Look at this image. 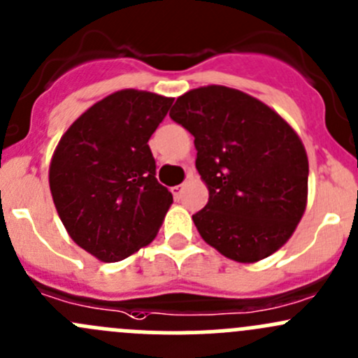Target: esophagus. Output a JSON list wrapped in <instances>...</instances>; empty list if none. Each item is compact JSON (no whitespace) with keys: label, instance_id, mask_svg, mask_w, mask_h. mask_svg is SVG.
Listing matches in <instances>:
<instances>
[{"label":"esophagus","instance_id":"esophagus-1","mask_svg":"<svg viewBox=\"0 0 358 358\" xmlns=\"http://www.w3.org/2000/svg\"><path fill=\"white\" fill-rule=\"evenodd\" d=\"M171 192H173V197H175V199H180V197H182V192H183V185L173 187Z\"/></svg>","mask_w":358,"mask_h":358}]
</instances>
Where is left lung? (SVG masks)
<instances>
[{
	"instance_id": "8db88e82",
	"label": "left lung",
	"mask_w": 358,
	"mask_h": 358,
	"mask_svg": "<svg viewBox=\"0 0 358 358\" xmlns=\"http://www.w3.org/2000/svg\"><path fill=\"white\" fill-rule=\"evenodd\" d=\"M169 117L194 135L209 190L192 215L202 239L239 263L282 248L308 194V157L294 129L255 96L216 85L178 96Z\"/></svg>"
}]
</instances>
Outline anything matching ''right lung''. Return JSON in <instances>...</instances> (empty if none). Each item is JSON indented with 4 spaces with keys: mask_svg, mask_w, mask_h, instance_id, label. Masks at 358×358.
Instances as JSON below:
<instances>
[{
    "mask_svg": "<svg viewBox=\"0 0 358 358\" xmlns=\"http://www.w3.org/2000/svg\"><path fill=\"white\" fill-rule=\"evenodd\" d=\"M171 103L121 90L79 115L57 145L50 164L57 213L71 239L102 262H121L152 243L171 206L149 147Z\"/></svg>",
    "mask_w": 358,
    "mask_h": 358,
    "instance_id": "obj_1",
    "label": "right lung"
}]
</instances>
